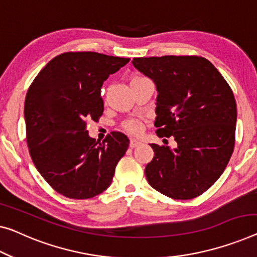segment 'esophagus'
Segmentation results:
<instances>
[{
	"label": "esophagus",
	"instance_id": "34e87169",
	"mask_svg": "<svg viewBox=\"0 0 257 257\" xmlns=\"http://www.w3.org/2000/svg\"><path fill=\"white\" fill-rule=\"evenodd\" d=\"M129 145H130V148H136V147H139V145H141V142L136 141V140H130Z\"/></svg>",
	"mask_w": 257,
	"mask_h": 257
}]
</instances>
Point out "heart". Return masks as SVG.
<instances>
[{
    "mask_svg": "<svg viewBox=\"0 0 257 257\" xmlns=\"http://www.w3.org/2000/svg\"><path fill=\"white\" fill-rule=\"evenodd\" d=\"M142 77H134L130 83L135 82V80H139ZM122 129H123L124 132H127L128 134H130V135L137 136L143 132V122L140 120H136V118H132V120H127L122 123Z\"/></svg>",
    "mask_w": 257,
    "mask_h": 257,
    "instance_id": "1",
    "label": "heart"
}]
</instances>
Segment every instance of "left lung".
Wrapping results in <instances>:
<instances>
[{"instance_id":"1","label":"left lung","mask_w":257,"mask_h":257,"mask_svg":"<svg viewBox=\"0 0 257 257\" xmlns=\"http://www.w3.org/2000/svg\"><path fill=\"white\" fill-rule=\"evenodd\" d=\"M133 64L157 86V135L173 136L178 144H150L155 156L145 167L148 182L174 200L200 196L223 174L234 150L232 89L202 56L136 57Z\"/></svg>"}]
</instances>
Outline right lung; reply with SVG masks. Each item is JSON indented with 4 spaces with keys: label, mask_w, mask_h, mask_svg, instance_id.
<instances>
[{
    "label": "right lung",
    "mask_w": 257,
    "mask_h": 257,
    "mask_svg": "<svg viewBox=\"0 0 257 257\" xmlns=\"http://www.w3.org/2000/svg\"><path fill=\"white\" fill-rule=\"evenodd\" d=\"M129 61L95 52L62 53L29 87L24 116L30 156L48 185L63 196L86 200L112 183L129 140L113 132L98 143L86 124L98 122L104 112V80Z\"/></svg>",
    "instance_id": "right-lung-1"
}]
</instances>
